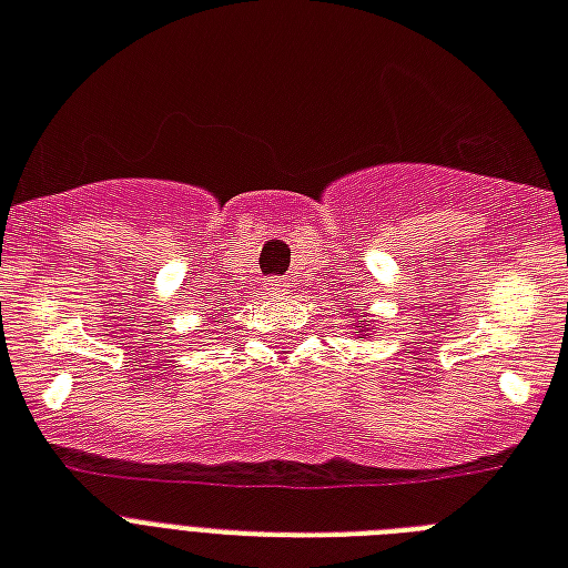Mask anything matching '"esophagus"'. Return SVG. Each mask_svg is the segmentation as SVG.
Wrapping results in <instances>:
<instances>
[{
  "label": "esophagus",
  "instance_id": "esophagus-1",
  "mask_svg": "<svg viewBox=\"0 0 568 568\" xmlns=\"http://www.w3.org/2000/svg\"><path fill=\"white\" fill-rule=\"evenodd\" d=\"M270 296H287L290 293V281L287 278H272L270 281Z\"/></svg>",
  "mask_w": 568,
  "mask_h": 568
}]
</instances>
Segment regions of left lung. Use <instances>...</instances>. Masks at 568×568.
<instances>
[{
    "instance_id": "left-lung-1",
    "label": "left lung",
    "mask_w": 568,
    "mask_h": 568,
    "mask_svg": "<svg viewBox=\"0 0 568 568\" xmlns=\"http://www.w3.org/2000/svg\"><path fill=\"white\" fill-rule=\"evenodd\" d=\"M353 323H355V320H353ZM367 323H371V320H358V323H355V328H358V332H364V325H367Z\"/></svg>"
}]
</instances>
